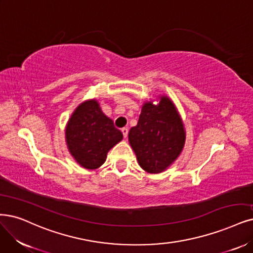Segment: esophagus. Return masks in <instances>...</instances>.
Here are the masks:
<instances>
[{
	"label": "esophagus",
	"mask_w": 253,
	"mask_h": 253,
	"mask_svg": "<svg viewBox=\"0 0 253 253\" xmlns=\"http://www.w3.org/2000/svg\"><path fill=\"white\" fill-rule=\"evenodd\" d=\"M122 133H123V136L126 138L127 137V135H128V128L127 127H124V128H122Z\"/></svg>",
	"instance_id": "obj_1"
}]
</instances>
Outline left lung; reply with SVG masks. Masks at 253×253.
<instances>
[{
	"mask_svg": "<svg viewBox=\"0 0 253 253\" xmlns=\"http://www.w3.org/2000/svg\"><path fill=\"white\" fill-rule=\"evenodd\" d=\"M146 101L136 126L131 127L128 141L144 171L158 174L179 157L185 144V129L174 102L166 95Z\"/></svg>",
	"mask_w": 253,
	"mask_h": 253,
	"instance_id": "obj_1",
	"label": "left lung"
}]
</instances>
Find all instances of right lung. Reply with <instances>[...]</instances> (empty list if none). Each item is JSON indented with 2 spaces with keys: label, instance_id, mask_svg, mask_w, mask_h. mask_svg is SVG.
I'll list each match as a JSON object with an SVG mask.
<instances>
[{
  "label": "right lung",
  "instance_id": "obj_1",
  "mask_svg": "<svg viewBox=\"0 0 253 253\" xmlns=\"http://www.w3.org/2000/svg\"><path fill=\"white\" fill-rule=\"evenodd\" d=\"M64 133L71 156L87 170L100 168L110 149L123 139V134L104 115L97 99L80 103L69 119Z\"/></svg>",
  "mask_w": 253,
  "mask_h": 253
}]
</instances>
